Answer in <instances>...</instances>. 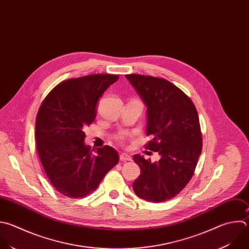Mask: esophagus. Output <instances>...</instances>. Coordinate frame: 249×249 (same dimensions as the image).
<instances>
[{
	"label": "esophagus",
	"instance_id": "1",
	"mask_svg": "<svg viewBox=\"0 0 249 249\" xmlns=\"http://www.w3.org/2000/svg\"><path fill=\"white\" fill-rule=\"evenodd\" d=\"M120 160L123 161V162H125V161H131V160H132V157H131L129 154H127V153H121V154H120Z\"/></svg>",
	"mask_w": 249,
	"mask_h": 249
}]
</instances>
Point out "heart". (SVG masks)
Here are the masks:
<instances>
[{"label":"heart","instance_id":"heart-1","mask_svg":"<svg viewBox=\"0 0 249 249\" xmlns=\"http://www.w3.org/2000/svg\"><path fill=\"white\" fill-rule=\"evenodd\" d=\"M125 137H126V133H120V134L116 137V139H117L118 141H123V140L125 139Z\"/></svg>","mask_w":249,"mask_h":249}]
</instances>
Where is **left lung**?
<instances>
[{"label":"left lung","mask_w":249,"mask_h":249,"mask_svg":"<svg viewBox=\"0 0 249 249\" xmlns=\"http://www.w3.org/2000/svg\"><path fill=\"white\" fill-rule=\"evenodd\" d=\"M125 77L146 106L145 148L157 151L151 162L135 154L141 174L133 183L135 194L146 201L163 202L176 196L191 181L202 149L197 110L192 100L171 82L140 74Z\"/></svg>","instance_id":"8db88e82"}]
</instances>
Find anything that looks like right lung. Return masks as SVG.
I'll use <instances>...</instances> for the list:
<instances>
[{
    "label": "right lung",
    "mask_w": 249,
    "mask_h": 249,
    "mask_svg": "<svg viewBox=\"0 0 249 249\" xmlns=\"http://www.w3.org/2000/svg\"><path fill=\"white\" fill-rule=\"evenodd\" d=\"M118 75L93 74L65 80L43 101L36 117L35 139L41 163L61 195L84 197L119 161L109 145L95 152L86 145L84 129L96 118L97 104Z\"/></svg>",
    "instance_id": "obj_1"
}]
</instances>
